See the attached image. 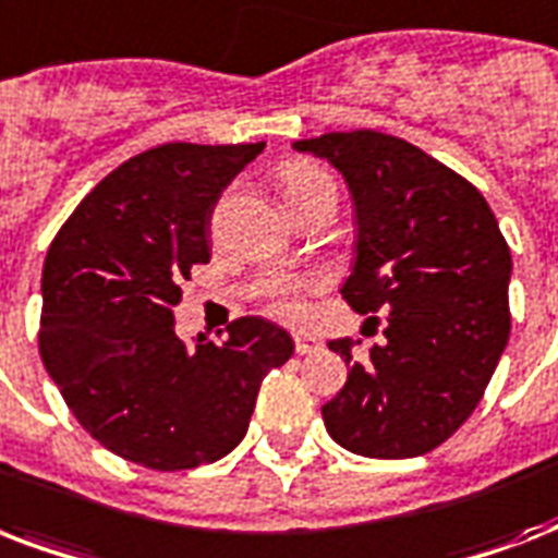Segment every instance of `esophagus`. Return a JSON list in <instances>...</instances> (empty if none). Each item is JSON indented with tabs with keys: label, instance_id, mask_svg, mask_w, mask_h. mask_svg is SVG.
Instances as JSON below:
<instances>
[{
	"label": "esophagus",
	"instance_id": "1",
	"mask_svg": "<svg viewBox=\"0 0 558 558\" xmlns=\"http://www.w3.org/2000/svg\"><path fill=\"white\" fill-rule=\"evenodd\" d=\"M295 350L301 356H306V353H318V350H322V341L315 339L313 332H295Z\"/></svg>",
	"mask_w": 558,
	"mask_h": 558
}]
</instances>
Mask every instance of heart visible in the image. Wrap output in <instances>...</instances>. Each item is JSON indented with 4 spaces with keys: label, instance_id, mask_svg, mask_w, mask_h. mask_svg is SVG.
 Wrapping results in <instances>:
<instances>
[{
    "label": "heart",
    "instance_id": "obj_1",
    "mask_svg": "<svg viewBox=\"0 0 558 558\" xmlns=\"http://www.w3.org/2000/svg\"><path fill=\"white\" fill-rule=\"evenodd\" d=\"M280 191L287 196L289 208L304 210L306 205H313L318 199H339V191H336V182L322 165L306 159H289L280 165L278 170ZM313 287V280L304 278H271L266 283V295H269L271 306L278 313H292L295 310V298L304 292V289Z\"/></svg>",
    "mask_w": 558,
    "mask_h": 558
}]
</instances>
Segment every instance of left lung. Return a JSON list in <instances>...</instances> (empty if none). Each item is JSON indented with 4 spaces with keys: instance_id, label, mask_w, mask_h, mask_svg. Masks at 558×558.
<instances>
[{
    "instance_id": "left-lung-1",
    "label": "left lung",
    "mask_w": 558,
    "mask_h": 558,
    "mask_svg": "<svg viewBox=\"0 0 558 558\" xmlns=\"http://www.w3.org/2000/svg\"><path fill=\"white\" fill-rule=\"evenodd\" d=\"M339 170L356 208V260L341 295L388 313L385 344L353 359L322 408L339 446L379 460L449 440L484 397L510 339V245L475 185L397 135L353 130L292 144Z\"/></svg>"
}]
</instances>
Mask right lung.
Returning <instances> with one entry per match:
<instances>
[{
	"instance_id": "1",
	"label": "right lung",
	"mask_w": 558,
	"mask_h": 558,
	"mask_svg": "<svg viewBox=\"0 0 558 558\" xmlns=\"http://www.w3.org/2000/svg\"><path fill=\"white\" fill-rule=\"evenodd\" d=\"M266 144H161L112 170L65 219L43 266L39 356L77 423L118 458L159 472L226 458L257 390L292 356L248 315L222 341L179 339V280L210 260L219 193Z\"/></svg>"
}]
</instances>
